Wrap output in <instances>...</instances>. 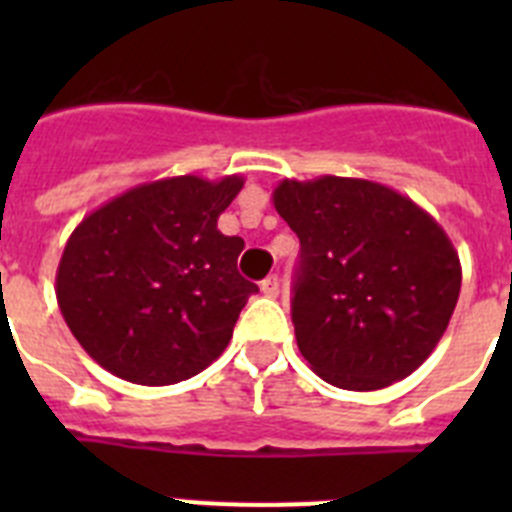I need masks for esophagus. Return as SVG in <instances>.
I'll return each mask as SVG.
<instances>
[{"label": "esophagus", "mask_w": 512, "mask_h": 512, "mask_svg": "<svg viewBox=\"0 0 512 512\" xmlns=\"http://www.w3.org/2000/svg\"><path fill=\"white\" fill-rule=\"evenodd\" d=\"M279 287H282V282H279L277 274H271V277H266L264 282H261V292H264L266 297H277Z\"/></svg>", "instance_id": "1"}]
</instances>
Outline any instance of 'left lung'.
<instances>
[{
	"mask_svg": "<svg viewBox=\"0 0 512 512\" xmlns=\"http://www.w3.org/2000/svg\"><path fill=\"white\" fill-rule=\"evenodd\" d=\"M274 207L300 238L292 323L312 372L341 390L390 387L449 328L459 253L410 197L366 179H284Z\"/></svg>",
	"mask_w": 512,
	"mask_h": 512,
	"instance_id": "obj_1",
	"label": "left lung"
}]
</instances>
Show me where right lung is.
<instances>
[{
	"mask_svg": "<svg viewBox=\"0 0 512 512\" xmlns=\"http://www.w3.org/2000/svg\"><path fill=\"white\" fill-rule=\"evenodd\" d=\"M243 176H171L128 189L74 228L56 271L63 320L115 377L164 387L223 354L259 287L238 274L243 238L217 217Z\"/></svg>",
	"mask_w": 512,
	"mask_h": 512,
	"instance_id": "obj_1",
	"label": "right lung"
}]
</instances>
